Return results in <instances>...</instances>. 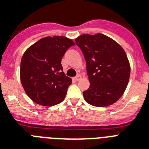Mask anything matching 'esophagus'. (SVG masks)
<instances>
[{
	"label": "esophagus",
	"mask_w": 149,
	"mask_h": 149,
	"mask_svg": "<svg viewBox=\"0 0 149 149\" xmlns=\"http://www.w3.org/2000/svg\"><path fill=\"white\" fill-rule=\"evenodd\" d=\"M81 76L80 75V74H77L76 77H74V81H79V80L81 79Z\"/></svg>",
	"instance_id": "1"
}]
</instances>
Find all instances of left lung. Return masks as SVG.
Here are the masks:
<instances>
[{"label":"left lung","mask_w":149,"mask_h":149,"mask_svg":"<svg viewBox=\"0 0 149 149\" xmlns=\"http://www.w3.org/2000/svg\"><path fill=\"white\" fill-rule=\"evenodd\" d=\"M86 61L90 87L83 92L89 104L105 107L113 104L126 91L130 64L121 45L102 33L82 34L75 39Z\"/></svg>","instance_id":"obj_1"}]
</instances>
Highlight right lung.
<instances>
[{"label": "right lung", "instance_id": "add662e5", "mask_svg": "<svg viewBox=\"0 0 149 149\" xmlns=\"http://www.w3.org/2000/svg\"><path fill=\"white\" fill-rule=\"evenodd\" d=\"M72 39L62 36L42 38L26 50L20 62V81L30 99L52 107L62 102L72 78L64 73L61 58Z\"/></svg>", "mask_w": 149, "mask_h": 149}]
</instances>
